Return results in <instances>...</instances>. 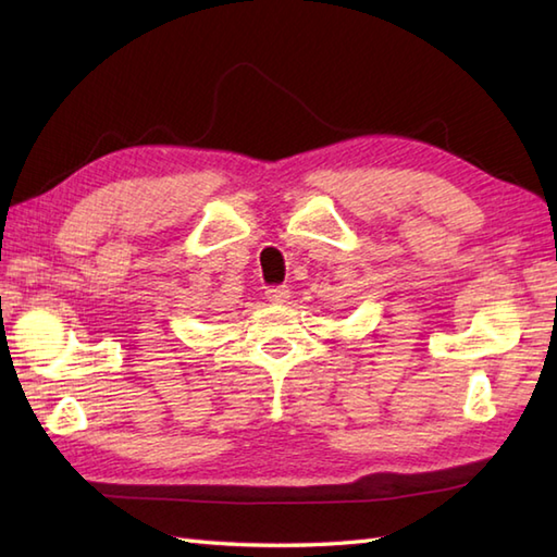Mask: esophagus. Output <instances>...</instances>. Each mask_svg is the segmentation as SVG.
<instances>
[{
  "instance_id": "34e87169",
  "label": "esophagus",
  "mask_w": 557,
  "mask_h": 557,
  "mask_svg": "<svg viewBox=\"0 0 557 557\" xmlns=\"http://www.w3.org/2000/svg\"><path fill=\"white\" fill-rule=\"evenodd\" d=\"M265 299L270 304H285L289 299V289L285 285H277V287H268L265 289Z\"/></svg>"
}]
</instances>
